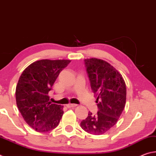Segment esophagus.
Listing matches in <instances>:
<instances>
[{
	"instance_id": "obj_1",
	"label": "esophagus",
	"mask_w": 156,
	"mask_h": 156,
	"mask_svg": "<svg viewBox=\"0 0 156 156\" xmlns=\"http://www.w3.org/2000/svg\"><path fill=\"white\" fill-rule=\"evenodd\" d=\"M77 106V105L76 104H68L67 105V108H72V107H76Z\"/></svg>"
}]
</instances>
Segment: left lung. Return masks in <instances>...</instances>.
<instances>
[{
	"label": "left lung",
	"mask_w": 156,
	"mask_h": 156,
	"mask_svg": "<svg viewBox=\"0 0 156 156\" xmlns=\"http://www.w3.org/2000/svg\"><path fill=\"white\" fill-rule=\"evenodd\" d=\"M84 62L91 89L97 96L98 112L95 115L89 112L80 126L89 133L102 135L117 123L123 112L126 97L125 82L120 72L103 60L91 58Z\"/></svg>",
	"instance_id": "left-lung-1"
}]
</instances>
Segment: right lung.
Segmentation results:
<instances>
[{
	"instance_id": "add662e5",
	"label": "right lung",
	"mask_w": 156,
	"mask_h": 156,
	"mask_svg": "<svg viewBox=\"0 0 156 156\" xmlns=\"http://www.w3.org/2000/svg\"><path fill=\"white\" fill-rule=\"evenodd\" d=\"M70 60H40L23 71L16 88L17 107L27 125L38 132L58 125L63 106L52 104L48 94L60 72Z\"/></svg>"
}]
</instances>
